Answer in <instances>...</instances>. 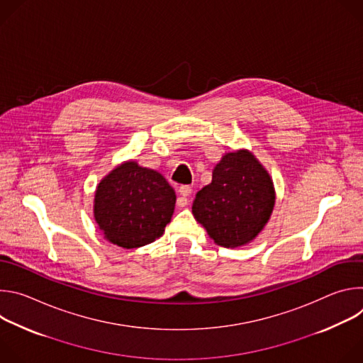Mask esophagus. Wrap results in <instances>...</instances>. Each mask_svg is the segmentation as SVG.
Masks as SVG:
<instances>
[{
    "mask_svg": "<svg viewBox=\"0 0 363 363\" xmlns=\"http://www.w3.org/2000/svg\"><path fill=\"white\" fill-rule=\"evenodd\" d=\"M178 192H179V195H181V196L178 198V206H185V205L188 203L186 196H189V195H191L192 188H191L189 185H182V186H179Z\"/></svg>",
    "mask_w": 363,
    "mask_h": 363,
    "instance_id": "obj_1",
    "label": "esophagus"
}]
</instances>
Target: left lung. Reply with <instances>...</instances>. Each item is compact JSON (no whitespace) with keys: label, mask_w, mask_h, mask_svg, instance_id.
Masks as SVG:
<instances>
[{"label":"left lung","mask_w":363,"mask_h":363,"mask_svg":"<svg viewBox=\"0 0 363 363\" xmlns=\"http://www.w3.org/2000/svg\"><path fill=\"white\" fill-rule=\"evenodd\" d=\"M274 203L269 171L251 150L237 149L223 155L211 184L196 192L192 214L216 244L237 248L264 230Z\"/></svg>","instance_id":"8db88e82"}]
</instances>
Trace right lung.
<instances>
[{
    "label": "right lung",
    "mask_w": 363,
    "mask_h": 363,
    "mask_svg": "<svg viewBox=\"0 0 363 363\" xmlns=\"http://www.w3.org/2000/svg\"><path fill=\"white\" fill-rule=\"evenodd\" d=\"M175 202V191L161 172L129 160L97 184L93 216L103 237L129 250L164 234Z\"/></svg>",
    "instance_id": "1"
}]
</instances>
